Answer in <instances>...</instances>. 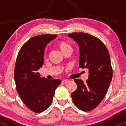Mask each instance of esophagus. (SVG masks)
<instances>
[{
  "label": "esophagus",
  "instance_id": "esophagus-1",
  "mask_svg": "<svg viewBox=\"0 0 126 126\" xmlns=\"http://www.w3.org/2000/svg\"><path fill=\"white\" fill-rule=\"evenodd\" d=\"M69 81V80L68 79H64L62 81V83H63V84H66L67 83H68Z\"/></svg>",
  "mask_w": 126,
  "mask_h": 126
}]
</instances>
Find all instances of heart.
Returning a JSON list of instances; mask_svg holds the SVG:
<instances>
[{"instance_id":"heart-1","label":"heart","mask_w":126,"mask_h":126,"mask_svg":"<svg viewBox=\"0 0 126 126\" xmlns=\"http://www.w3.org/2000/svg\"><path fill=\"white\" fill-rule=\"evenodd\" d=\"M57 47L61 50V52L64 54H65L67 52H73V47L69 43L65 41H60L57 44Z\"/></svg>"}]
</instances>
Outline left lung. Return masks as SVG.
Masks as SVG:
<instances>
[{"mask_svg":"<svg viewBox=\"0 0 126 126\" xmlns=\"http://www.w3.org/2000/svg\"><path fill=\"white\" fill-rule=\"evenodd\" d=\"M79 47V64L81 68L89 70L86 83L75 79V92L71 93L74 105L85 112L92 110L105 97L112 81L113 71L107 48L98 38L84 33L68 34Z\"/></svg>","mask_w":126,"mask_h":126,"instance_id":"obj_1","label":"left lung"}]
</instances>
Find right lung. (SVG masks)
<instances>
[{
	"instance_id": "obj_1",
	"label": "right lung",
	"mask_w": 126,
	"mask_h": 126,
	"mask_svg": "<svg viewBox=\"0 0 126 126\" xmlns=\"http://www.w3.org/2000/svg\"><path fill=\"white\" fill-rule=\"evenodd\" d=\"M57 36L41 34L31 38L22 46L16 61L14 77L17 92L26 106L36 113L50 105L55 89L61 83L58 79L41 78L38 71L43 64L47 44Z\"/></svg>"
}]
</instances>
